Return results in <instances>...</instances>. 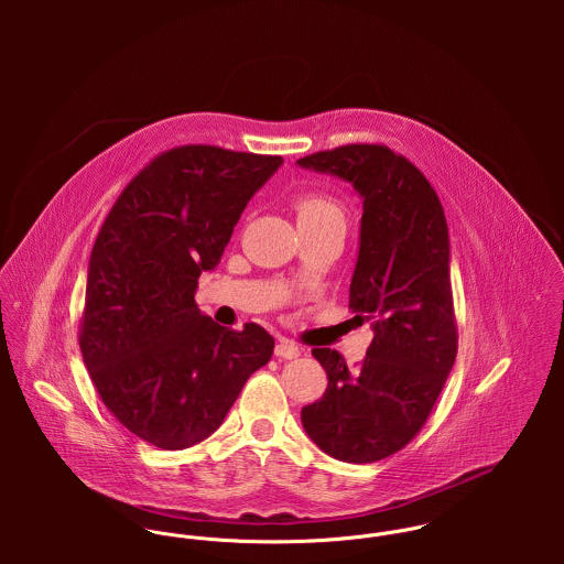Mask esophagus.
Listing matches in <instances>:
<instances>
[{"label": "esophagus", "mask_w": 564, "mask_h": 564, "mask_svg": "<svg viewBox=\"0 0 564 564\" xmlns=\"http://www.w3.org/2000/svg\"><path fill=\"white\" fill-rule=\"evenodd\" d=\"M302 354V347L300 345H295L293 340H286V338H282L278 345H275V356L278 358H286V360H293V358H297Z\"/></svg>", "instance_id": "1"}]
</instances>
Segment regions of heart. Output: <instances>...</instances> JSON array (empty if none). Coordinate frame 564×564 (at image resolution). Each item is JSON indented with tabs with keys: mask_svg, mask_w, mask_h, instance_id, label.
Returning <instances> with one entry per match:
<instances>
[{
	"mask_svg": "<svg viewBox=\"0 0 564 564\" xmlns=\"http://www.w3.org/2000/svg\"><path fill=\"white\" fill-rule=\"evenodd\" d=\"M297 221H334L345 226V208L325 193H306L295 202Z\"/></svg>",
	"mask_w": 564,
	"mask_h": 564,
	"instance_id": "obj_1",
	"label": "heart"
}]
</instances>
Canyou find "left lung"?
Here are the masks:
<instances>
[{"instance_id": "8db88e82", "label": "left lung", "mask_w": 564, "mask_h": 564, "mask_svg": "<svg viewBox=\"0 0 564 564\" xmlns=\"http://www.w3.org/2000/svg\"><path fill=\"white\" fill-rule=\"evenodd\" d=\"M297 164L349 182L362 199L349 308L373 332L358 369L329 347L313 349L327 389L302 408V423L327 456L376 463L421 430L456 360L445 213L423 173L382 145H345Z\"/></svg>"}]
</instances>
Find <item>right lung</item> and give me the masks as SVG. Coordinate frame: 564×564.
<instances>
[{
  "instance_id": "right-lung-1",
  "label": "right lung",
  "mask_w": 564,
  "mask_h": 564,
  "mask_svg": "<svg viewBox=\"0 0 564 564\" xmlns=\"http://www.w3.org/2000/svg\"><path fill=\"white\" fill-rule=\"evenodd\" d=\"M282 162L210 145L171 150L126 186L93 245L82 358L108 410L161 449L208 438L273 354L267 329L213 322L195 291Z\"/></svg>"
}]
</instances>
